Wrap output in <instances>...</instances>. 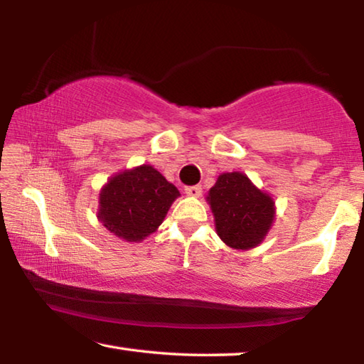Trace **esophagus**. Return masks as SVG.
I'll use <instances>...</instances> for the list:
<instances>
[{
  "label": "esophagus",
  "instance_id": "obj_1",
  "mask_svg": "<svg viewBox=\"0 0 364 364\" xmlns=\"http://www.w3.org/2000/svg\"><path fill=\"white\" fill-rule=\"evenodd\" d=\"M184 193L189 197H199L202 194V188L200 186H188L184 188Z\"/></svg>",
  "mask_w": 364,
  "mask_h": 364
}]
</instances>
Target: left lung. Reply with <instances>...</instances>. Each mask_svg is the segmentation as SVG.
Here are the masks:
<instances>
[{
    "label": "left lung",
    "instance_id": "left-lung-1",
    "mask_svg": "<svg viewBox=\"0 0 364 364\" xmlns=\"http://www.w3.org/2000/svg\"><path fill=\"white\" fill-rule=\"evenodd\" d=\"M215 230L228 247L249 250L263 242L276 217L274 200L241 171L221 173L207 194Z\"/></svg>",
    "mask_w": 364,
    "mask_h": 364
}]
</instances>
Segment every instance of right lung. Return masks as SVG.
Masks as SVG:
<instances>
[{"label": "right lung", "mask_w": 364, "mask_h": 364, "mask_svg": "<svg viewBox=\"0 0 364 364\" xmlns=\"http://www.w3.org/2000/svg\"><path fill=\"white\" fill-rule=\"evenodd\" d=\"M180 191L152 165H139L109 178L100 193L97 220L127 242L156 232Z\"/></svg>", "instance_id": "add662e5"}]
</instances>
